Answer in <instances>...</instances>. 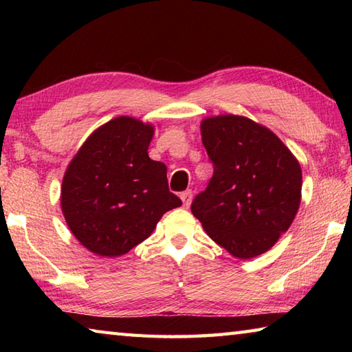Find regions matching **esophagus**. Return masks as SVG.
Listing matches in <instances>:
<instances>
[{"instance_id":"esophagus-1","label":"esophagus","mask_w":352,"mask_h":352,"mask_svg":"<svg viewBox=\"0 0 352 352\" xmlns=\"http://www.w3.org/2000/svg\"><path fill=\"white\" fill-rule=\"evenodd\" d=\"M180 199L183 200V206L188 208L190 205V201H192V190L186 189V190H184V192L180 194Z\"/></svg>"}]
</instances>
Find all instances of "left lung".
I'll list each match as a JSON object with an SVG mask.
<instances>
[{"label":"left lung","mask_w":352,"mask_h":352,"mask_svg":"<svg viewBox=\"0 0 352 352\" xmlns=\"http://www.w3.org/2000/svg\"><path fill=\"white\" fill-rule=\"evenodd\" d=\"M200 129L214 174L190 211L236 258L265 253L300 208V164L275 133L248 118H208Z\"/></svg>","instance_id":"1"}]
</instances>
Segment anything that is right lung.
<instances>
[{"label": "right lung", "mask_w": 352, "mask_h": 352, "mask_svg": "<svg viewBox=\"0 0 352 352\" xmlns=\"http://www.w3.org/2000/svg\"><path fill=\"white\" fill-rule=\"evenodd\" d=\"M151 124L119 116L90 135L65 172L62 211L83 247L121 256L147 239L166 211L182 205L166 166L148 158Z\"/></svg>", "instance_id": "right-lung-1"}]
</instances>
